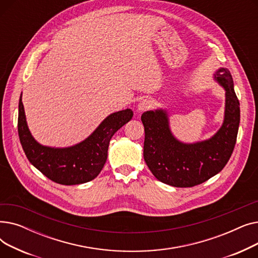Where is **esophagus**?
Listing matches in <instances>:
<instances>
[{
  "mask_svg": "<svg viewBox=\"0 0 258 258\" xmlns=\"http://www.w3.org/2000/svg\"><path fill=\"white\" fill-rule=\"evenodd\" d=\"M152 101L151 100H148V99H143V100H141L139 103H138V106H137V108H138V112H144V111H147V110H150V108L152 107Z\"/></svg>",
  "mask_w": 258,
  "mask_h": 258,
  "instance_id": "esophagus-1",
  "label": "esophagus"
}]
</instances>
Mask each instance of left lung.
Segmentation results:
<instances>
[{
	"label": "left lung",
	"mask_w": 258,
	"mask_h": 258,
	"mask_svg": "<svg viewBox=\"0 0 258 258\" xmlns=\"http://www.w3.org/2000/svg\"><path fill=\"white\" fill-rule=\"evenodd\" d=\"M214 79L226 92L225 116L221 128L207 140L196 143L179 141L170 131L166 110L158 108L142 114L145 131L143 157L160 182L174 187L202 184L218 174L231 157L240 120L239 101L228 69L220 68Z\"/></svg>",
	"instance_id": "8db88e82"
}]
</instances>
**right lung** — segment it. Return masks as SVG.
I'll list each match as a JSON object with an SVG mask.
<instances>
[{
  "instance_id": "1",
  "label": "right lung",
  "mask_w": 258,
  "mask_h": 258,
  "mask_svg": "<svg viewBox=\"0 0 258 258\" xmlns=\"http://www.w3.org/2000/svg\"><path fill=\"white\" fill-rule=\"evenodd\" d=\"M133 115L131 108L113 113L84 141L69 147H50L39 144L31 135L21 94L18 132L25 155L35 168L55 183L77 185L90 182L100 173L107 159L110 140Z\"/></svg>"
}]
</instances>
